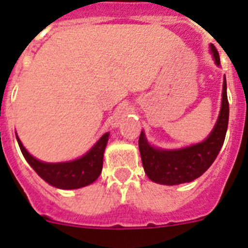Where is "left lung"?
Returning a JSON list of instances; mask_svg holds the SVG:
<instances>
[{"label": "left lung", "mask_w": 248, "mask_h": 248, "mask_svg": "<svg viewBox=\"0 0 248 248\" xmlns=\"http://www.w3.org/2000/svg\"><path fill=\"white\" fill-rule=\"evenodd\" d=\"M211 51L217 65H219V54L211 44ZM229 121V102L227 96V82L223 83L222 107L216 126L204 142L178 151H161L151 147L144 137L143 131L139 139V148L142 164L149 180L168 186L192 182L200 177L212 165L224 142Z\"/></svg>", "instance_id": "obj_1"}]
</instances>
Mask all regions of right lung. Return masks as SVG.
<instances>
[{"instance_id":"right-lung-1","label":"right lung","mask_w":248,"mask_h":248,"mask_svg":"<svg viewBox=\"0 0 248 248\" xmlns=\"http://www.w3.org/2000/svg\"><path fill=\"white\" fill-rule=\"evenodd\" d=\"M108 132L102 135L101 139L82 158L68 161V163L59 164L42 163L37 160L24 148L18 136H16V140H18L21 153L25 156L28 163L46 182L61 189H77V188L85 187L93 183L101 173L102 164H104V152L108 141Z\"/></svg>"}]
</instances>
